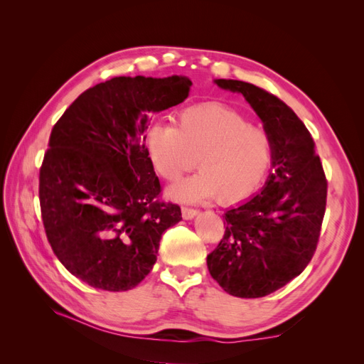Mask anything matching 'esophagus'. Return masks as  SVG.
Segmentation results:
<instances>
[{
	"label": "esophagus",
	"mask_w": 364,
	"mask_h": 364,
	"mask_svg": "<svg viewBox=\"0 0 364 364\" xmlns=\"http://www.w3.org/2000/svg\"><path fill=\"white\" fill-rule=\"evenodd\" d=\"M197 214H199V211H197V209L188 208V206H182V217H183L185 220H191V218H194Z\"/></svg>",
	"instance_id": "obj_1"
}]
</instances>
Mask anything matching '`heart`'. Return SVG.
I'll return each instance as SVG.
<instances>
[{"instance_id": "heart-1", "label": "heart", "mask_w": 364, "mask_h": 364, "mask_svg": "<svg viewBox=\"0 0 364 364\" xmlns=\"http://www.w3.org/2000/svg\"><path fill=\"white\" fill-rule=\"evenodd\" d=\"M147 151L162 179L179 181L196 167L191 179L170 190L181 202L237 203L255 193L269 171L272 142L259 127L232 109L203 103L183 109L176 127L156 123L149 129Z\"/></svg>"}]
</instances>
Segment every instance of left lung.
Wrapping results in <instances>:
<instances>
[{
    "mask_svg": "<svg viewBox=\"0 0 364 364\" xmlns=\"http://www.w3.org/2000/svg\"><path fill=\"white\" fill-rule=\"evenodd\" d=\"M246 98L272 142V173L264 188L229 208L226 230L206 258L226 293L262 297L299 277L311 261L326 206V178L305 124L278 97L241 80L217 79Z\"/></svg>",
    "mask_w": 364,
    "mask_h": 364,
    "instance_id": "obj_1",
    "label": "left lung"
}]
</instances>
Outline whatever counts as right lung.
Listing matches in <instances>:
<instances>
[{
  "mask_svg": "<svg viewBox=\"0 0 364 364\" xmlns=\"http://www.w3.org/2000/svg\"><path fill=\"white\" fill-rule=\"evenodd\" d=\"M191 85L114 77L77 97L51 130L39 171L43 228L65 269L94 289L136 287L164 230L182 220L178 205L159 200L146 132L150 114L182 103Z\"/></svg>",
  "mask_w": 364,
  "mask_h": 364,
  "instance_id": "add662e5",
  "label": "right lung"
}]
</instances>
